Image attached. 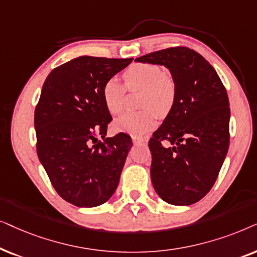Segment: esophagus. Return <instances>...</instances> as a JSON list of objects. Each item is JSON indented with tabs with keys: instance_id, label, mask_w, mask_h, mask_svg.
Returning <instances> with one entry per match:
<instances>
[{
	"instance_id": "1",
	"label": "esophagus",
	"mask_w": 257,
	"mask_h": 257,
	"mask_svg": "<svg viewBox=\"0 0 257 257\" xmlns=\"http://www.w3.org/2000/svg\"><path fill=\"white\" fill-rule=\"evenodd\" d=\"M133 142H134V145H141V143H145L146 140L142 139V138H138V136H133Z\"/></svg>"
}]
</instances>
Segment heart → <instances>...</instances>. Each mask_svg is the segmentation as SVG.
<instances>
[{
	"instance_id": "obj_1",
	"label": "heart",
	"mask_w": 257,
	"mask_h": 257,
	"mask_svg": "<svg viewBox=\"0 0 257 257\" xmlns=\"http://www.w3.org/2000/svg\"><path fill=\"white\" fill-rule=\"evenodd\" d=\"M129 90H143L142 112H131L115 119L114 129L135 136L145 135L155 128L159 115H166L172 109L176 97V85L168 73L152 63L133 64L124 71ZM126 87L117 77H111L103 87V98L111 114H121L125 107Z\"/></svg>"
}]
</instances>
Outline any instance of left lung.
Returning a JSON list of instances; mask_svg holds the SVG:
<instances>
[{
  "label": "left lung",
  "mask_w": 257,
  "mask_h": 257,
  "mask_svg": "<svg viewBox=\"0 0 257 257\" xmlns=\"http://www.w3.org/2000/svg\"><path fill=\"white\" fill-rule=\"evenodd\" d=\"M135 61L168 68L175 82L173 107L149 141L150 176L163 201L190 206L209 193L227 156V90L211 64L189 48H168Z\"/></svg>",
  "instance_id": "1"
}]
</instances>
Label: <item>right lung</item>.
<instances>
[{
    "instance_id": "right-lung-1",
    "label": "right lung",
    "mask_w": 257,
    "mask_h": 257,
    "mask_svg": "<svg viewBox=\"0 0 257 257\" xmlns=\"http://www.w3.org/2000/svg\"><path fill=\"white\" fill-rule=\"evenodd\" d=\"M132 61L80 56L44 81L34 116L37 155L57 194L76 207L103 204L118 186L133 142L124 133L105 138L103 87Z\"/></svg>"
}]
</instances>
